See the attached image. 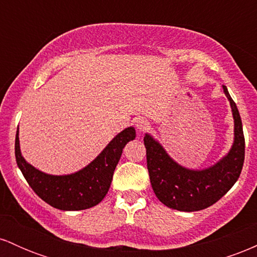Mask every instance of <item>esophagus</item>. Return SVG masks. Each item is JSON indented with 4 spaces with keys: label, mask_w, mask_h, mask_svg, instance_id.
Here are the masks:
<instances>
[{
    "label": "esophagus",
    "mask_w": 257,
    "mask_h": 257,
    "mask_svg": "<svg viewBox=\"0 0 257 257\" xmlns=\"http://www.w3.org/2000/svg\"><path fill=\"white\" fill-rule=\"evenodd\" d=\"M135 126H137V129L140 133L146 132L150 126V122L146 118H144V117H140V118L135 119Z\"/></svg>",
    "instance_id": "1"
}]
</instances>
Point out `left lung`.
<instances>
[{"label": "left lung", "mask_w": 257, "mask_h": 257, "mask_svg": "<svg viewBox=\"0 0 257 257\" xmlns=\"http://www.w3.org/2000/svg\"><path fill=\"white\" fill-rule=\"evenodd\" d=\"M234 119V141L225 157L214 166L193 170L180 166L163 146L145 134L147 169L157 198L168 208L180 211H198L213 205L231 190L239 178L245 156V140L237 105L226 85H222Z\"/></svg>", "instance_id": "1"}]
</instances>
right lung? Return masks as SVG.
<instances>
[{
    "label": "right lung",
    "instance_id": "add662e5",
    "mask_svg": "<svg viewBox=\"0 0 257 257\" xmlns=\"http://www.w3.org/2000/svg\"><path fill=\"white\" fill-rule=\"evenodd\" d=\"M134 139L135 129L125 128L83 169L69 175H51L40 172L25 161L20 152L19 131H17L16 159L28 184L41 199L60 210H84L104 199L123 149Z\"/></svg>",
    "mask_w": 257,
    "mask_h": 257
}]
</instances>
